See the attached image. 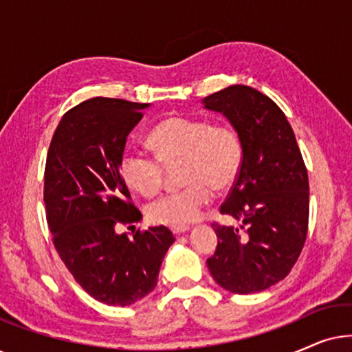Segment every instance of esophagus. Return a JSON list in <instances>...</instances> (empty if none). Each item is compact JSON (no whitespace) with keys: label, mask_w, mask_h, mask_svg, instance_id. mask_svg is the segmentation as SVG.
<instances>
[{"label":"esophagus","mask_w":352,"mask_h":352,"mask_svg":"<svg viewBox=\"0 0 352 352\" xmlns=\"http://www.w3.org/2000/svg\"><path fill=\"white\" fill-rule=\"evenodd\" d=\"M189 229H190L189 226H171V232L176 234V235L184 234V232H187V230H189Z\"/></svg>","instance_id":"esophagus-1"}]
</instances>
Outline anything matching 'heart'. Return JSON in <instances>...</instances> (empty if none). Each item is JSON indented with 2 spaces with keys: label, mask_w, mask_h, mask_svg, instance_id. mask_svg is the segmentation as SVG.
Masks as SVG:
<instances>
[{
  "label": "heart",
  "mask_w": 352,
  "mask_h": 352,
  "mask_svg": "<svg viewBox=\"0 0 352 352\" xmlns=\"http://www.w3.org/2000/svg\"><path fill=\"white\" fill-rule=\"evenodd\" d=\"M147 144L155 158L138 151H126L120 158V175L124 184L142 197L158 194L163 170L181 162V179L186 187L147 206L153 224L181 226L199 218L200 210L213 199L214 190H224L237 179L243 160V146L230 124H210L206 120L173 117L148 133Z\"/></svg>",
  "instance_id": "heart-1"
}]
</instances>
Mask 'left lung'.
Returning a JSON list of instances; mask_svg holds the SVG:
<instances>
[{
  "label": "left lung",
  "mask_w": 352,
  "mask_h": 352,
  "mask_svg": "<svg viewBox=\"0 0 352 352\" xmlns=\"http://www.w3.org/2000/svg\"><path fill=\"white\" fill-rule=\"evenodd\" d=\"M201 102L229 120L243 146L242 168L221 205L240 226L213 224L218 247L206 264L224 290L263 292L288 276L305 247L307 170L285 113L267 96L234 85Z\"/></svg>",
  "instance_id": "obj_1"
}]
</instances>
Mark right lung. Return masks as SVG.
Returning a JSON list of instances; mask_svg holds the SVG:
<instances>
[{"label": "right lung", "mask_w": 352, "mask_h": 352, "mask_svg": "<svg viewBox=\"0 0 352 352\" xmlns=\"http://www.w3.org/2000/svg\"><path fill=\"white\" fill-rule=\"evenodd\" d=\"M148 105L85 100L62 117L47 151L45 205L52 242L83 290L109 306L147 296L175 242L165 226L131 239L115 230L142 218L120 175V158Z\"/></svg>", "instance_id": "obj_1"}]
</instances>
